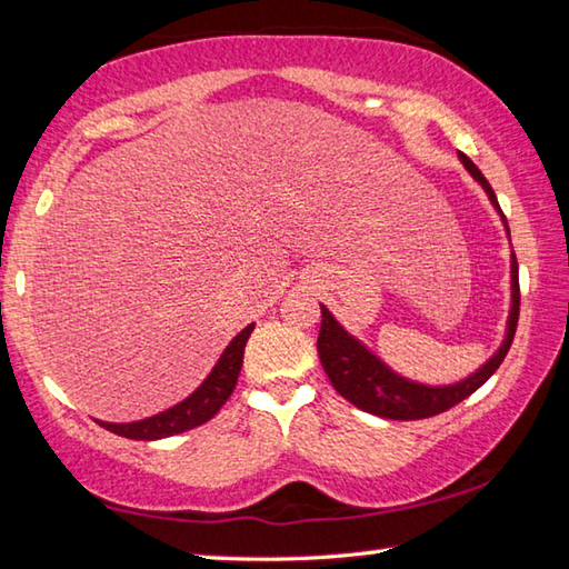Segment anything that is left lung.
I'll list each match as a JSON object with an SVG mask.
<instances>
[{
	"mask_svg": "<svg viewBox=\"0 0 569 569\" xmlns=\"http://www.w3.org/2000/svg\"><path fill=\"white\" fill-rule=\"evenodd\" d=\"M461 166L475 178L481 190L487 192L489 203L502 216V208L497 203V196L492 186H489L487 178L481 176L479 168L471 162L465 152H459ZM505 230L509 236L507 220L502 216ZM509 273H512V306H509L507 316V331L505 341L495 356H489V361L479 366L475 373H469L467 379L445 383V387H429V383L411 381L401 377L391 369V366L383 363L377 353H373L369 346H363L356 336H351L343 326L333 319V313L321 303V331H319V359L326 371V377L331 379L333 389L341 393L346 401H351L353 407L361 411H369L373 417L381 419H397V421H411V419H427L435 417V413L447 411L457 407L459 401L471 397L481 383H485L492 373L499 369V363L505 361V356L512 346L515 331H517V319H519V271H517V256L512 253L509 258Z\"/></svg>",
	"mask_w": 569,
	"mask_h": 569,
	"instance_id": "obj_1",
	"label": "left lung"
}]
</instances>
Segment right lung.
Returning <instances> with one entry per match:
<instances>
[{
	"label": "right lung",
	"instance_id": "obj_1",
	"mask_svg": "<svg viewBox=\"0 0 569 569\" xmlns=\"http://www.w3.org/2000/svg\"><path fill=\"white\" fill-rule=\"evenodd\" d=\"M253 329H256V323H248L246 329L226 346V351L220 353V359L216 361L213 371L208 373L206 381L200 383V387L192 391L190 397L178 401L176 407H170L166 411L156 413V417H148L140 421L114 423V421L98 419V423L108 431H112V435L124 437V439L156 441V439H166L172 435H182V431L196 429V427H200V423L210 421L236 389L240 366H243L246 341L250 339Z\"/></svg>",
	"mask_w": 569,
	"mask_h": 569
}]
</instances>
